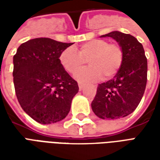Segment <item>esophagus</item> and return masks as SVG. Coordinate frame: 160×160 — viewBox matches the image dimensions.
Here are the masks:
<instances>
[{"instance_id":"34e87169","label":"esophagus","mask_w":160,"mask_h":160,"mask_svg":"<svg viewBox=\"0 0 160 160\" xmlns=\"http://www.w3.org/2000/svg\"><path fill=\"white\" fill-rule=\"evenodd\" d=\"M78 86H79V89H80V90L81 91V90H82V89H83V87H85V84L79 83V84H78Z\"/></svg>"}]
</instances>
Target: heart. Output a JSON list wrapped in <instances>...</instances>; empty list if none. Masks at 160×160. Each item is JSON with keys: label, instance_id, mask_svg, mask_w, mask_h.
Returning <instances> with one entry per match:
<instances>
[{"label": "heart", "instance_id": "obj_1", "mask_svg": "<svg viewBox=\"0 0 160 160\" xmlns=\"http://www.w3.org/2000/svg\"><path fill=\"white\" fill-rule=\"evenodd\" d=\"M123 50L118 43H109L107 40L93 39L85 42L79 52L73 47L65 49L59 56L61 65L68 73H75L86 64H89L74 75L82 82L96 81L102 78L106 81L119 72L123 62Z\"/></svg>", "mask_w": 160, "mask_h": 160}]
</instances>
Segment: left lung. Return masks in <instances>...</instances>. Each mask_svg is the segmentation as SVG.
Wrapping results in <instances>:
<instances>
[{
    "label": "left lung",
    "instance_id": "left-lung-1",
    "mask_svg": "<svg viewBox=\"0 0 160 160\" xmlns=\"http://www.w3.org/2000/svg\"><path fill=\"white\" fill-rule=\"evenodd\" d=\"M118 42L123 50V62L112 80L99 84L92 102L95 115L102 119H119L136 109L143 97L148 77V60L143 46L130 34L118 31L102 35Z\"/></svg>",
    "mask_w": 160,
    "mask_h": 160
}]
</instances>
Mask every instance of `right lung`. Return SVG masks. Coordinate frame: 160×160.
I'll return each instance as SVG.
<instances>
[{
    "label": "right lung",
    "instance_id": "1",
    "mask_svg": "<svg viewBox=\"0 0 160 160\" xmlns=\"http://www.w3.org/2000/svg\"><path fill=\"white\" fill-rule=\"evenodd\" d=\"M73 42L39 38L19 46L13 56V84L20 106L38 122L66 118L79 92L75 80L61 65L60 54Z\"/></svg>",
    "mask_w": 160,
    "mask_h": 160
}]
</instances>
